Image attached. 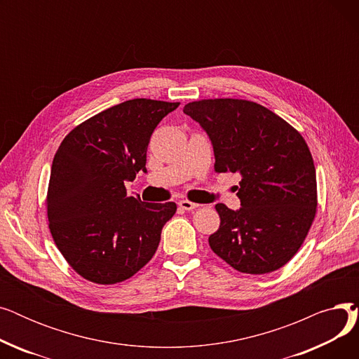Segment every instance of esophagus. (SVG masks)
<instances>
[{"label": "esophagus", "mask_w": 359, "mask_h": 359, "mask_svg": "<svg viewBox=\"0 0 359 359\" xmlns=\"http://www.w3.org/2000/svg\"><path fill=\"white\" fill-rule=\"evenodd\" d=\"M179 206H180L182 210H184V211H192V210H196L199 205H196V203H194L191 201H187V199H182V201H179Z\"/></svg>", "instance_id": "1"}]
</instances>
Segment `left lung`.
<instances>
[{"mask_svg":"<svg viewBox=\"0 0 359 359\" xmlns=\"http://www.w3.org/2000/svg\"><path fill=\"white\" fill-rule=\"evenodd\" d=\"M183 111L210 137L215 172L238 173L240 210L217 203L219 229L212 252L243 273H269L298 252L317 208L310 149L269 109L238 99L187 103Z\"/></svg>","mask_w":359,"mask_h":359,"instance_id":"1","label":"left lung"}]
</instances>
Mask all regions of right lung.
<instances>
[{"label":"right lung","mask_w":359,"mask_h":359,"mask_svg":"<svg viewBox=\"0 0 359 359\" xmlns=\"http://www.w3.org/2000/svg\"><path fill=\"white\" fill-rule=\"evenodd\" d=\"M179 103L134 99L74 128L53 157L48 187L49 230L71 268L96 284L135 275L154 256L175 202L128 196L125 182L147 173L154 129Z\"/></svg>","instance_id":"1"}]
</instances>
